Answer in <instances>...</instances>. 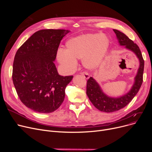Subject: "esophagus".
I'll use <instances>...</instances> for the list:
<instances>
[{"mask_svg": "<svg viewBox=\"0 0 152 152\" xmlns=\"http://www.w3.org/2000/svg\"><path fill=\"white\" fill-rule=\"evenodd\" d=\"M81 75L86 79H89V77H90L88 73H87V72H86V71H84V72H83V73H81Z\"/></svg>", "mask_w": 152, "mask_h": 152, "instance_id": "esophagus-1", "label": "esophagus"}]
</instances>
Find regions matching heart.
<instances>
[{
  "label": "heart",
  "mask_w": 152,
  "mask_h": 152,
  "mask_svg": "<svg viewBox=\"0 0 152 152\" xmlns=\"http://www.w3.org/2000/svg\"><path fill=\"white\" fill-rule=\"evenodd\" d=\"M110 42L102 34H87L73 37L66 42L65 51L60 50L57 58L66 71H72L76 60L83 58V65L89 69L97 68L102 63L109 47Z\"/></svg>",
  "instance_id": "b5f03b06"
}]
</instances>
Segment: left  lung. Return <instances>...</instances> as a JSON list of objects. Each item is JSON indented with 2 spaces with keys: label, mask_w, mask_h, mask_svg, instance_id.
<instances>
[{
  "label": "left lung",
  "mask_w": 152,
  "mask_h": 152,
  "mask_svg": "<svg viewBox=\"0 0 152 152\" xmlns=\"http://www.w3.org/2000/svg\"><path fill=\"white\" fill-rule=\"evenodd\" d=\"M118 42L121 45H124L126 49L132 50L138 57L140 66L137 74L135 77V83L131 91L122 97L111 98L103 93L99 84L92 77L87 81L86 94L90 101L95 108L103 112L111 113L125 107L133 99L139 92L143 82V73L144 69V60L142 57L139 46L134 43L126 34L116 29H113Z\"/></svg>",
  "instance_id": "obj_1"
}]
</instances>
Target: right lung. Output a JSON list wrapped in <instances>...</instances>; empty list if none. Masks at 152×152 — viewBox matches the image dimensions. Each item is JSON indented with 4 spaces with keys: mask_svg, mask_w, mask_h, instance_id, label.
Listing matches in <instances>:
<instances>
[{
    "mask_svg": "<svg viewBox=\"0 0 152 152\" xmlns=\"http://www.w3.org/2000/svg\"><path fill=\"white\" fill-rule=\"evenodd\" d=\"M65 29L36 32L15 54L12 79L21 102L36 112L49 113L57 110L65 97L73 76L59 75L53 63Z\"/></svg>",
    "mask_w": 152,
    "mask_h": 152,
    "instance_id": "obj_1",
    "label": "right lung"
}]
</instances>
